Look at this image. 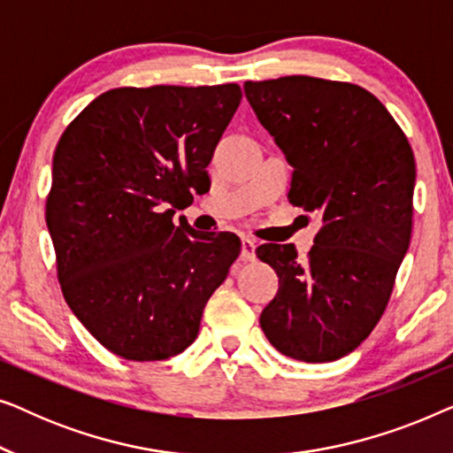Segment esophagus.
Wrapping results in <instances>:
<instances>
[{
	"instance_id": "obj_1",
	"label": "esophagus",
	"mask_w": 453,
	"mask_h": 453,
	"mask_svg": "<svg viewBox=\"0 0 453 453\" xmlns=\"http://www.w3.org/2000/svg\"><path fill=\"white\" fill-rule=\"evenodd\" d=\"M241 257H243V262L256 259V241L251 237H243V241H241Z\"/></svg>"
}]
</instances>
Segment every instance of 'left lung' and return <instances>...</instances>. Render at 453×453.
I'll use <instances>...</instances> for the list:
<instances>
[{"label":"left lung","instance_id":"8db88e82","mask_svg":"<svg viewBox=\"0 0 453 453\" xmlns=\"http://www.w3.org/2000/svg\"><path fill=\"white\" fill-rule=\"evenodd\" d=\"M243 88L295 169L288 202L324 222L305 262L293 243L256 250L280 284L259 326L282 355L336 361L381 319L411 245L412 148L380 98L357 84L284 76Z\"/></svg>","mask_w":453,"mask_h":453}]
</instances>
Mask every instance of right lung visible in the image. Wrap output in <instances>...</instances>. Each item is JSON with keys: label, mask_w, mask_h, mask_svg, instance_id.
<instances>
[{"label": "right lung", "mask_w": 453, "mask_h": 453, "mask_svg": "<svg viewBox=\"0 0 453 453\" xmlns=\"http://www.w3.org/2000/svg\"><path fill=\"white\" fill-rule=\"evenodd\" d=\"M241 96L239 84L113 88L58 142L45 219L61 293L117 357L188 349L239 257L234 233L175 226L173 214L210 188L206 166Z\"/></svg>", "instance_id": "add662e5"}]
</instances>
